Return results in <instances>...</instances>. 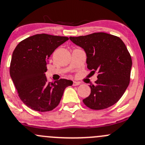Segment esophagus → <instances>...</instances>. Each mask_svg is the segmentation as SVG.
I'll return each instance as SVG.
<instances>
[{
    "label": "esophagus",
    "mask_w": 145,
    "mask_h": 145,
    "mask_svg": "<svg viewBox=\"0 0 145 145\" xmlns=\"http://www.w3.org/2000/svg\"><path fill=\"white\" fill-rule=\"evenodd\" d=\"M80 84V82H77V81L73 82V85H74V86H77V85H79Z\"/></svg>",
    "instance_id": "34e87169"
}]
</instances>
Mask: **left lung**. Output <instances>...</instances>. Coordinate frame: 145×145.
Wrapping results in <instances>:
<instances>
[{
	"mask_svg": "<svg viewBox=\"0 0 145 145\" xmlns=\"http://www.w3.org/2000/svg\"><path fill=\"white\" fill-rule=\"evenodd\" d=\"M70 40L85 50L88 69L97 72L91 93L83 100L87 107L103 110L120 99L130 83L132 59L123 41L105 33L70 37Z\"/></svg>",
	"mask_w": 145,
	"mask_h": 145,
	"instance_id": "left-lung-1",
	"label": "left lung"
}]
</instances>
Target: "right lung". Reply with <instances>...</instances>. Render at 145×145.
<instances>
[{
  "label": "right lung",
  "instance_id": "1",
  "mask_svg": "<svg viewBox=\"0 0 145 145\" xmlns=\"http://www.w3.org/2000/svg\"><path fill=\"white\" fill-rule=\"evenodd\" d=\"M67 37L37 34L24 39L12 53L10 74L18 95L28 108L47 112L56 108L65 88L73 82L60 79L47 82L44 73L53 51L67 41Z\"/></svg>",
  "mask_w": 145,
  "mask_h": 145
}]
</instances>
